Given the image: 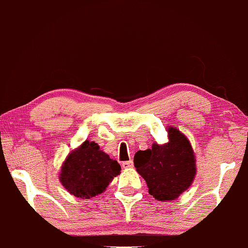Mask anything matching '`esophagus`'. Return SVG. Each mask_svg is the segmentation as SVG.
<instances>
[{
  "instance_id": "esophagus-1",
  "label": "esophagus",
  "mask_w": 248,
  "mask_h": 248,
  "mask_svg": "<svg viewBox=\"0 0 248 248\" xmlns=\"http://www.w3.org/2000/svg\"><path fill=\"white\" fill-rule=\"evenodd\" d=\"M121 166H123L124 168H131V167H134V161H132V160L124 161L123 164H121Z\"/></svg>"
}]
</instances>
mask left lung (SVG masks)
<instances>
[{
	"mask_svg": "<svg viewBox=\"0 0 248 248\" xmlns=\"http://www.w3.org/2000/svg\"><path fill=\"white\" fill-rule=\"evenodd\" d=\"M169 141L155 142L151 149L136 153L137 171L146 180L149 194L158 201H173L190 187L196 175L193 148L178 129L168 128Z\"/></svg>",
	"mask_w": 248,
	"mask_h": 248,
	"instance_id": "8db88e82",
	"label": "left lung"
}]
</instances>
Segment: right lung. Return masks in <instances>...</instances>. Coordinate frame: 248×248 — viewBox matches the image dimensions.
I'll list each match as a JSON object with an SVG mask.
<instances>
[{
  "label": "right lung",
  "instance_id": "right-lung-1",
  "mask_svg": "<svg viewBox=\"0 0 248 248\" xmlns=\"http://www.w3.org/2000/svg\"><path fill=\"white\" fill-rule=\"evenodd\" d=\"M120 170V165L100 150L98 143L86 140L66 157L60 182L76 197L90 198L103 193Z\"/></svg>",
  "mask_w": 248,
  "mask_h": 248
}]
</instances>
